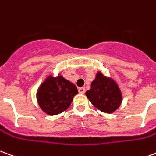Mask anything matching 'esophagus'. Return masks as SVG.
Instances as JSON below:
<instances>
[{"label":"esophagus","instance_id":"esophagus-1","mask_svg":"<svg viewBox=\"0 0 156 156\" xmlns=\"http://www.w3.org/2000/svg\"><path fill=\"white\" fill-rule=\"evenodd\" d=\"M78 92H79V94H84L85 93V88L83 87H82V88H78Z\"/></svg>","mask_w":156,"mask_h":156}]
</instances>
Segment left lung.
Segmentation results:
<instances>
[{
	"label": "left lung",
	"mask_w": 156,
	"mask_h": 156,
	"mask_svg": "<svg viewBox=\"0 0 156 156\" xmlns=\"http://www.w3.org/2000/svg\"><path fill=\"white\" fill-rule=\"evenodd\" d=\"M86 96L94 106L108 114L116 110L122 101V95L117 84L101 73L96 75L94 81L92 82L91 88L86 92Z\"/></svg>",
	"instance_id": "8db88e82"
}]
</instances>
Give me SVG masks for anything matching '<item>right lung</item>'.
<instances>
[{
	"mask_svg": "<svg viewBox=\"0 0 156 156\" xmlns=\"http://www.w3.org/2000/svg\"><path fill=\"white\" fill-rule=\"evenodd\" d=\"M77 94L76 86L61 76L48 77L40 86L37 98L39 106L45 113L55 115L66 110Z\"/></svg>",
	"mask_w": 156,
	"mask_h": 156,
	"instance_id": "obj_1",
	"label": "right lung"
}]
</instances>
